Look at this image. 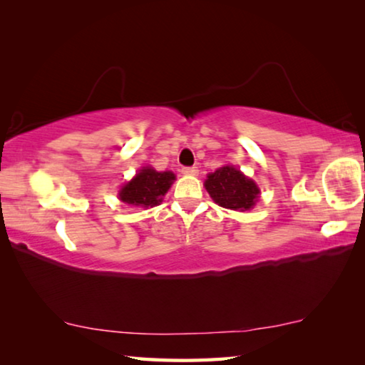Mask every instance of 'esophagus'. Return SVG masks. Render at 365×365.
I'll return each mask as SVG.
<instances>
[{
  "instance_id": "esophagus-1",
  "label": "esophagus",
  "mask_w": 365,
  "mask_h": 365,
  "mask_svg": "<svg viewBox=\"0 0 365 365\" xmlns=\"http://www.w3.org/2000/svg\"><path fill=\"white\" fill-rule=\"evenodd\" d=\"M182 172L185 175H197V172H200V170H197V168H195V165H193V168H183Z\"/></svg>"
}]
</instances>
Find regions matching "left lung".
Masks as SVG:
<instances>
[{
  "instance_id": "8db88e82",
  "label": "left lung",
  "mask_w": 365,
  "mask_h": 365,
  "mask_svg": "<svg viewBox=\"0 0 365 365\" xmlns=\"http://www.w3.org/2000/svg\"><path fill=\"white\" fill-rule=\"evenodd\" d=\"M205 187L219 206L233 211H248L255 206L259 195L256 183L233 165H224L209 174Z\"/></svg>"
}]
</instances>
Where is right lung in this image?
Segmentation results:
<instances>
[{
    "label": "right lung",
    "instance_id": "right-lung-1",
    "mask_svg": "<svg viewBox=\"0 0 365 365\" xmlns=\"http://www.w3.org/2000/svg\"><path fill=\"white\" fill-rule=\"evenodd\" d=\"M174 180L175 175L172 172H156L145 168L120 190V201L133 206L153 207L163 201V196L168 193Z\"/></svg>",
    "mask_w": 365,
    "mask_h": 365
}]
</instances>
